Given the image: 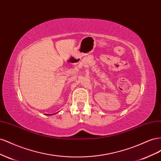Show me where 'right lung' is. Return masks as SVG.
I'll return each instance as SVG.
<instances>
[{
    "label": "right lung",
    "mask_w": 161,
    "mask_h": 161,
    "mask_svg": "<svg viewBox=\"0 0 161 161\" xmlns=\"http://www.w3.org/2000/svg\"><path fill=\"white\" fill-rule=\"evenodd\" d=\"M46 115H53V114H46Z\"/></svg>",
    "instance_id": "right-lung-1"
}]
</instances>
